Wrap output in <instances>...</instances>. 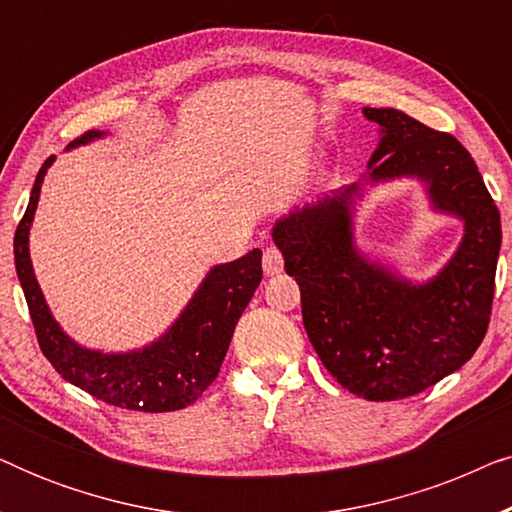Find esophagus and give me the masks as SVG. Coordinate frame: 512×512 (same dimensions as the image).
Segmentation results:
<instances>
[{
	"mask_svg": "<svg viewBox=\"0 0 512 512\" xmlns=\"http://www.w3.org/2000/svg\"><path fill=\"white\" fill-rule=\"evenodd\" d=\"M284 270V258H282V251L277 247H268L263 251V272L268 277L272 275H279V272Z\"/></svg>",
	"mask_w": 512,
	"mask_h": 512,
	"instance_id": "esophagus-1",
	"label": "esophagus"
}]
</instances>
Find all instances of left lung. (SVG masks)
<instances>
[{"label": "left lung", "instance_id": "left-lung-1", "mask_svg": "<svg viewBox=\"0 0 512 512\" xmlns=\"http://www.w3.org/2000/svg\"><path fill=\"white\" fill-rule=\"evenodd\" d=\"M377 125L368 174L314 205L293 207L272 242L296 277L303 324L328 373L366 401L433 387L475 354L487 333L501 249V216L471 153L452 135L398 109L363 107ZM410 178L432 213L462 223L436 276L410 280L355 242V216L375 187Z\"/></svg>", "mask_w": 512, "mask_h": 512}]
</instances>
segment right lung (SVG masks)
I'll return each mask as SVG.
<instances>
[{"label": "right lung", "instance_id": "1", "mask_svg": "<svg viewBox=\"0 0 512 512\" xmlns=\"http://www.w3.org/2000/svg\"><path fill=\"white\" fill-rule=\"evenodd\" d=\"M107 135L111 132L90 130L69 144L67 151ZM53 163L55 156L41 165L30 205L13 237L16 272L41 352L67 382L116 408L170 412L195 403L219 375L237 319L261 284V249H251L237 261L212 265L179 317L146 345L125 352H104L81 345L53 317L30 258V230L41 184Z\"/></svg>", "mask_w": 512, "mask_h": 512}]
</instances>
